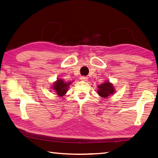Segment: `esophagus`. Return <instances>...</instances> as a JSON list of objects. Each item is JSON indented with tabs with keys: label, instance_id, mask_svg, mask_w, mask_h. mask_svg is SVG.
<instances>
[{
	"label": "esophagus",
	"instance_id": "34e87169",
	"mask_svg": "<svg viewBox=\"0 0 158 158\" xmlns=\"http://www.w3.org/2000/svg\"><path fill=\"white\" fill-rule=\"evenodd\" d=\"M80 80H82V81H88V78H87V77H86V76H82V77H80Z\"/></svg>",
	"mask_w": 158,
	"mask_h": 158
}]
</instances>
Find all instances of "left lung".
Returning a JSON list of instances; mask_svg holds the SVG:
<instances>
[{
    "instance_id": "1",
    "label": "left lung",
    "mask_w": 158,
    "mask_h": 158,
    "mask_svg": "<svg viewBox=\"0 0 158 158\" xmlns=\"http://www.w3.org/2000/svg\"><path fill=\"white\" fill-rule=\"evenodd\" d=\"M97 88L98 94L103 98H107L108 96L111 95L115 93V88L113 84L109 81H106L101 85L97 86Z\"/></svg>"
}]
</instances>
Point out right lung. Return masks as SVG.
Masks as SVG:
<instances>
[{
	"label": "right lung",
	"mask_w": 158,
	"mask_h": 158,
	"mask_svg": "<svg viewBox=\"0 0 158 158\" xmlns=\"http://www.w3.org/2000/svg\"><path fill=\"white\" fill-rule=\"evenodd\" d=\"M71 83L72 82H69L68 83L65 82L64 81V80L57 79L55 82H53V84H52L51 89L52 90H55V92L57 93L59 97H63L65 95L66 93H67L69 86L71 85Z\"/></svg>",
	"instance_id": "1"
}]
</instances>
